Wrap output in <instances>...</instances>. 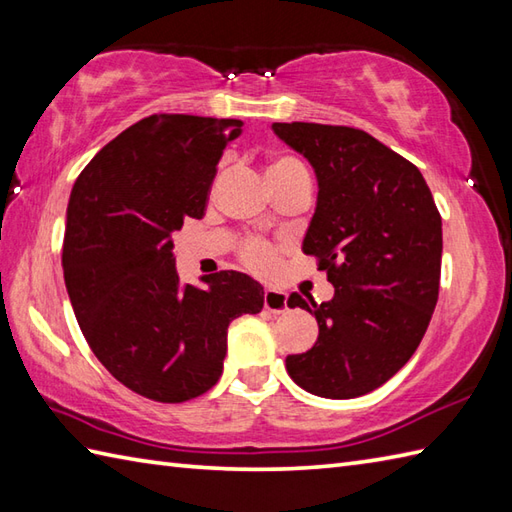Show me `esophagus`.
<instances>
[{
    "instance_id": "34e87169",
    "label": "esophagus",
    "mask_w": 512,
    "mask_h": 512,
    "mask_svg": "<svg viewBox=\"0 0 512 512\" xmlns=\"http://www.w3.org/2000/svg\"><path fill=\"white\" fill-rule=\"evenodd\" d=\"M264 308L273 314L286 312L288 310V295L281 290H275V288L264 290Z\"/></svg>"
}]
</instances>
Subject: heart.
Masks as SVG:
<instances>
[{
    "mask_svg": "<svg viewBox=\"0 0 512 512\" xmlns=\"http://www.w3.org/2000/svg\"><path fill=\"white\" fill-rule=\"evenodd\" d=\"M297 171H306V167H303L297 158L277 156L270 160L268 178L273 182ZM239 259H242L250 270H255V273H270V270L277 266V248L259 237H248L244 239L242 246H239Z\"/></svg>",
    "mask_w": 512,
    "mask_h": 512,
    "instance_id": "obj_1",
    "label": "heart"
}]
</instances>
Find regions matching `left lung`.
<instances>
[{
    "label": "left lung",
    "instance_id": "1",
    "mask_svg": "<svg viewBox=\"0 0 512 512\" xmlns=\"http://www.w3.org/2000/svg\"><path fill=\"white\" fill-rule=\"evenodd\" d=\"M275 134L308 158L319 180L317 211L303 253L317 257L332 301L290 308L317 317L312 350L286 369L321 398H356L394 376L418 350L436 310L442 217L422 173L363 129L273 123Z\"/></svg>",
    "mask_w": 512,
    "mask_h": 512
}]
</instances>
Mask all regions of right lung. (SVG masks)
<instances>
[{"label": "right lung", "instance_id": "right-lung-1", "mask_svg": "<svg viewBox=\"0 0 512 512\" xmlns=\"http://www.w3.org/2000/svg\"><path fill=\"white\" fill-rule=\"evenodd\" d=\"M237 118L154 114L127 127L76 178L63 277L94 356L156 402L202 396L222 376L228 323L264 308V288L220 270L182 286L171 235L202 220Z\"/></svg>", "mask_w": 512, "mask_h": 512}]
</instances>
